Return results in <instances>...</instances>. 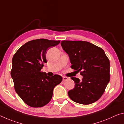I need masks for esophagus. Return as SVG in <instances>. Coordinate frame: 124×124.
Returning a JSON list of instances; mask_svg holds the SVG:
<instances>
[{
	"instance_id": "1",
	"label": "esophagus",
	"mask_w": 124,
	"mask_h": 124,
	"mask_svg": "<svg viewBox=\"0 0 124 124\" xmlns=\"http://www.w3.org/2000/svg\"><path fill=\"white\" fill-rule=\"evenodd\" d=\"M62 79H63V81H66V80L68 79V78L66 77H63Z\"/></svg>"
}]
</instances>
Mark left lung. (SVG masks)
Masks as SVG:
<instances>
[{
	"label": "left lung",
	"instance_id": "1",
	"mask_svg": "<svg viewBox=\"0 0 124 124\" xmlns=\"http://www.w3.org/2000/svg\"><path fill=\"white\" fill-rule=\"evenodd\" d=\"M61 46L68 54L71 68L83 76L82 81L71 77L74 88L68 92L73 101L90 104L103 95L110 81V62L103 49L83 41H62Z\"/></svg>",
	"mask_w": 124,
	"mask_h": 124
}]
</instances>
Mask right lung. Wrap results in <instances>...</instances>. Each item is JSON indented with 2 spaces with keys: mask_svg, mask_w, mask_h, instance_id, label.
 Wrapping results in <instances>:
<instances>
[{
  "mask_svg": "<svg viewBox=\"0 0 124 124\" xmlns=\"http://www.w3.org/2000/svg\"><path fill=\"white\" fill-rule=\"evenodd\" d=\"M60 41L37 39L26 42L12 59L11 77L15 90L21 99L31 107H42L49 103L54 88L62 82V77H49L41 71L46 63V53Z\"/></svg>",
  "mask_w": 124,
  "mask_h": 124,
  "instance_id": "1",
  "label": "right lung"
}]
</instances>
